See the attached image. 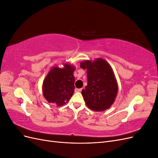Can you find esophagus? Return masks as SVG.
<instances>
[{
  "instance_id": "esophagus-1",
  "label": "esophagus",
  "mask_w": 158,
  "mask_h": 158,
  "mask_svg": "<svg viewBox=\"0 0 158 158\" xmlns=\"http://www.w3.org/2000/svg\"><path fill=\"white\" fill-rule=\"evenodd\" d=\"M82 90V88H76L75 89V92H80Z\"/></svg>"
}]
</instances>
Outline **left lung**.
<instances>
[{
    "mask_svg": "<svg viewBox=\"0 0 158 158\" xmlns=\"http://www.w3.org/2000/svg\"><path fill=\"white\" fill-rule=\"evenodd\" d=\"M80 67L87 69L88 85L82 95L86 106L95 111H102L114 102L118 85L111 66L105 60L98 59L92 62L85 60Z\"/></svg>",
    "mask_w": 158,
    "mask_h": 158,
    "instance_id": "1",
    "label": "left lung"
}]
</instances>
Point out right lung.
<instances>
[{
	"instance_id": "obj_1",
	"label": "right lung",
	"mask_w": 158,
	"mask_h": 158,
	"mask_svg": "<svg viewBox=\"0 0 158 158\" xmlns=\"http://www.w3.org/2000/svg\"><path fill=\"white\" fill-rule=\"evenodd\" d=\"M73 66L65 64L63 69L53 67L47 75L43 84V93L49 103L61 106L68 102L74 92Z\"/></svg>"
}]
</instances>
